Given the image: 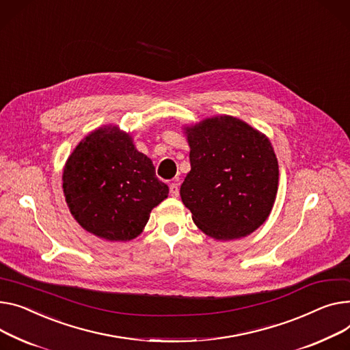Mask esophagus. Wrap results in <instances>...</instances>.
<instances>
[{
  "label": "esophagus",
  "instance_id": "obj_1",
  "mask_svg": "<svg viewBox=\"0 0 350 350\" xmlns=\"http://www.w3.org/2000/svg\"><path fill=\"white\" fill-rule=\"evenodd\" d=\"M169 189H170V196L172 197H177L178 196V184L177 183H172L169 185Z\"/></svg>",
  "mask_w": 350,
  "mask_h": 350
}]
</instances>
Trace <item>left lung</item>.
<instances>
[{"label":"left lung","instance_id":"left-lung-1","mask_svg":"<svg viewBox=\"0 0 350 350\" xmlns=\"http://www.w3.org/2000/svg\"><path fill=\"white\" fill-rule=\"evenodd\" d=\"M191 170L180 196L194 224L215 241L250 235L269 218L278 189L270 139L232 115L183 126Z\"/></svg>","mask_w":350,"mask_h":350}]
</instances>
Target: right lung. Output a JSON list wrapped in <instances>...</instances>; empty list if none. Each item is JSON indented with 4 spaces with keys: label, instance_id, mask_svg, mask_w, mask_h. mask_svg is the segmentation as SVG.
<instances>
[{
    "label": "right lung",
    "instance_id": "right-lung-1",
    "mask_svg": "<svg viewBox=\"0 0 350 350\" xmlns=\"http://www.w3.org/2000/svg\"><path fill=\"white\" fill-rule=\"evenodd\" d=\"M63 193L70 213L90 234L126 242L144 232L152 209L169 196L152 160L118 125L90 132L66 160Z\"/></svg>",
    "mask_w": 350,
    "mask_h": 350
}]
</instances>
